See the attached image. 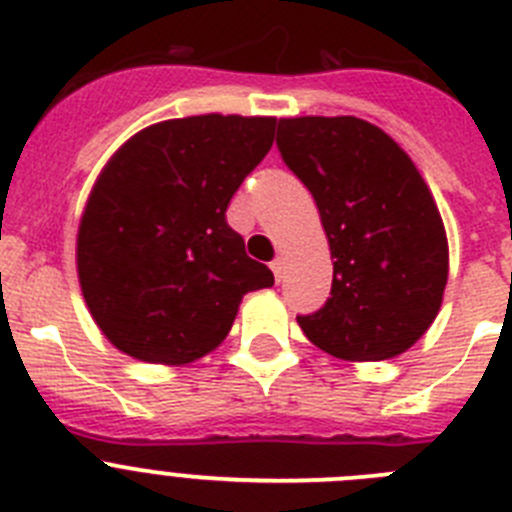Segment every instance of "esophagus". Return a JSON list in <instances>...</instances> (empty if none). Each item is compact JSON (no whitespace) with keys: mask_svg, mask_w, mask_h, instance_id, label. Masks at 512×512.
Instances as JSON below:
<instances>
[{"mask_svg":"<svg viewBox=\"0 0 512 512\" xmlns=\"http://www.w3.org/2000/svg\"><path fill=\"white\" fill-rule=\"evenodd\" d=\"M270 267H273L275 280H280V278H283V270H285V262H283V257H275V260L270 262Z\"/></svg>","mask_w":512,"mask_h":512,"instance_id":"esophagus-1","label":"esophagus"}]
</instances>
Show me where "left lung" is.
Here are the masks:
<instances>
[{
    "label": "left lung",
    "mask_w": 512,
    "mask_h": 512,
    "mask_svg": "<svg viewBox=\"0 0 512 512\" xmlns=\"http://www.w3.org/2000/svg\"><path fill=\"white\" fill-rule=\"evenodd\" d=\"M278 150L319 206L334 257L331 296L298 316L303 334L347 362H380L434 324L449 245L413 160L357 117L278 122Z\"/></svg>",
    "instance_id": "obj_1"
}]
</instances>
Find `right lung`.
Listing matches in <instances>:
<instances>
[{"instance_id": "add662e5", "label": "right lung", "mask_w": 512, "mask_h": 512, "mask_svg": "<svg viewBox=\"0 0 512 512\" xmlns=\"http://www.w3.org/2000/svg\"><path fill=\"white\" fill-rule=\"evenodd\" d=\"M275 117L201 114L137 132L86 201L78 280L96 326L130 357L186 365L224 342L242 296L275 283L227 224L273 147Z\"/></svg>"}]
</instances>
